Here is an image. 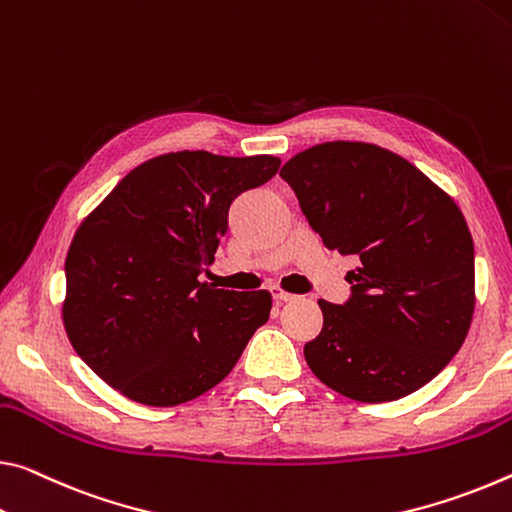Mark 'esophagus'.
Wrapping results in <instances>:
<instances>
[{
  "instance_id": "obj_1",
  "label": "esophagus",
  "mask_w": 512,
  "mask_h": 512,
  "mask_svg": "<svg viewBox=\"0 0 512 512\" xmlns=\"http://www.w3.org/2000/svg\"><path fill=\"white\" fill-rule=\"evenodd\" d=\"M273 298L278 300V303H287V300H294L296 296L289 294V291H285L282 287H273Z\"/></svg>"
}]
</instances>
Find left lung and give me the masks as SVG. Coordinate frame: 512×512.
Wrapping results in <instances>:
<instances>
[{
  "mask_svg": "<svg viewBox=\"0 0 512 512\" xmlns=\"http://www.w3.org/2000/svg\"><path fill=\"white\" fill-rule=\"evenodd\" d=\"M330 250L360 257L344 305L319 300L305 360L362 403L403 399L440 373L472 326L474 241L449 193L392 150L328 141L280 170Z\"/></svg>",
  "mask_w": 512,
  "mask_h": 512,
  "instance_id": "8db88e82",
  "label": "left lung"
}]
</instances>
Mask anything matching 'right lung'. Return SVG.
Returning a JSON list of instances; mask_svg holds the SVG:
<instances>
[{
  "mask_svg": "<svg viewBox=\"0 0 512 512\" xmlns=\"http://www.w3.org/2000/svg\"><path fill=\"white\" fill-rule=\"evenodd\" d=\"M278 168L271 154H159L81 221L61 314L72 348L104 383L136 403L170 408L234 369L269 321L273 298L266 289H216L198 275L214 264L232 200Z\"/></svg>",
  "mask_w": 512,
  "mask_h": 512,
  "instance_id": "obj_1",
  "label": "right lung"
}]
</instances>
